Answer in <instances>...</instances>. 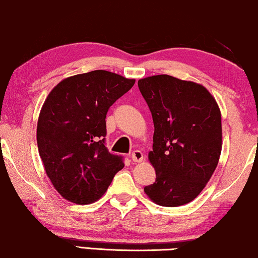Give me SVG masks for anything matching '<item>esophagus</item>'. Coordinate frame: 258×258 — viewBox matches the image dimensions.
Returning a JSON list of instances; mask_svg holds the SVG:
<instances>
[{"mask_svg": "<svg viewBox=\"0 0 258 258\" xmlns=\"http://www.w3.org/2000/svg\"><path fill=\"white\" fill-rule=\"evenodd\" d=\"M130 157H132L133 162H141L143 160V154L140 150H134L132 155H130Z\"/></svg>", "mask_w": 258, "mask_h": 258, "instance_id": "1", "label": "esophagus"}]
</instances>
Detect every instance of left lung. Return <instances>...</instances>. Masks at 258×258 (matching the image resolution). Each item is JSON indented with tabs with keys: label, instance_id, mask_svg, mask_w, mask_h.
<instances>
[{
	"label": "left lung",
	"instance_id": "obj_1",
	"mask_svg": "<svg viewBox=\"0 0 258 258\" xmlns=\"http://www.w3.org/2000/svg\"><path fill=\"white\" fill-rule=\"evenodd\" d=\"M154 121L149 161L156 181L144 192L158 206L195 200L213 176L222 150L220 108L209 91L191 81L155 75L139 81Z\"/></svg>",
	"mask_w": 258,
	"mask_h": 258
}]
</instances>
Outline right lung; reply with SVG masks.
Wrapping results in <instances>:
<instances>
[{
    "mask_svg": "<svg viewBox=\"0 0 258 258\" xmlns=\"http://www.w3.org/2000/svg\"><path fill=\"white\" fill-rule=\"evenodd\" d=\"M135 80L94 70L61 81L45 98L37 122V147L48 177L63 199L89 204L107 191L124 167L105 147V117Z\"/></svg>",
    "mask_w": 258,
    "mask_h": 258,
    "instance_id": "1",
    "label": "right lung"
}]
</instances>
